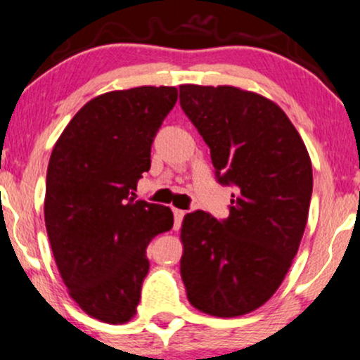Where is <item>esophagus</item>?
Wrapping results in <instances>:
<instances>
[{
    "label": "esophagus",
    "mask_w": 360,
    "mask_h": 360,
    "mask_svg": "<svg viewBox=\"0 0 360 360\" xmlns=\"http://www.w3.org/2000/svg\"><path fill=\"white\" fill-rule=\"evenodd\" d=\"M173 214H175V228H180V226H181V221H184L185 211H181V210H173Z\"/></svg>",
    "instance_id": "1"
}]
</instances>
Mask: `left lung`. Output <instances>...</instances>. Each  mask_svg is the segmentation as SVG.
Here are the masks:
<instances>
[{"label":"left lung","mask_w":360,"mask_h":360,"mask_svg":"<svg viewBox=\"0 0 360 360\" xmlns=\"http://www.w3.org/2000/svg\"><path fill=\"white\" fill-rule=\"evenodd\" d=\"M180 106L210 146L218 184L231 185L230 216L185 214L180 274L188 302L233 318L268 302L299 250L312 166L280 106L230 86H180Z\"/></svg>","instance_id":"obj_1"}]
</instances>
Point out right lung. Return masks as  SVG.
<instances>
[{
    "label": "right lung",
    "mask_w": 360,
    "mask_h": 360,
    "mask_svg": "<svg viewBox=\"0 0 360 360\" xmlns=\"http://www.w3.org/2000/svg\"><path fill=\"white\" fill-rule=\"evenodd\" d=\"M176 87H135L89 101L60 135L46 175L44 219L72 299L92 318L127 323L149 273L146 254L173 212L134 200Z\"/></svg>",
    "instance_id": "add662e5"
}]
</instances>
